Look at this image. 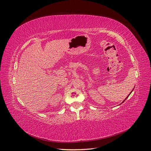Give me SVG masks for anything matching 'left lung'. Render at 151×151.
Here are the masks:
<instances>
[{
  "mask_svg": "<svg viewBox=\"0 0 151 151\" xmlns=\"http://www.w3.org/2000/svg\"><path fill=\"white\" fill-rule=\"evenodd\" d=\"M132 91H133V90H132ZM130 94H129V95H128V96H130ZM127 98H126V99H127ZM124 101H123V102H124Z\"/></svg>",
  "mask_w": 151,
  "mask_h": 151,
  "instance_id": "1",
  "label": "left lung"
}]
</instances>
